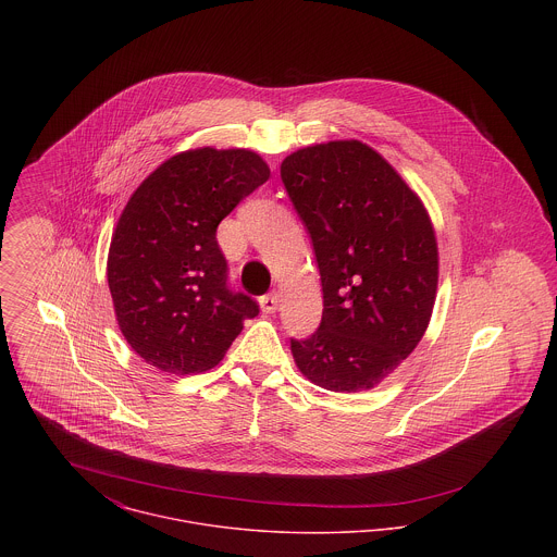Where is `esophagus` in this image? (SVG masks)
<instances>
[{"label": "esophagus", "mask_w": 557, "mask_h": 557, "mask_svg": "<svg viewBox=\"0 0 557 557\" xmlns=\"http://www.w3.org/2000/svg\"><path fill=\"white\" fill-rule=\"evenodd\" d=\"M259 305H261L263 313H276L278 305H281V294L278 292H270L268 296L259 298Z\"/></svg>", "instance_id": "1"}]
</instances>
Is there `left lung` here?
Listing matches in <instances>:
<instances>
[{
	"instance_id": "8db88e82",
	"label": "left lung",
	"mask_w": 557,
	"mask_h": 557,
	"mask_svg": "<svg viewBox=\"0 0 557 557\" xmlns=\"http://www.w3.org/2000/svg\"><path fill=\"white\" fill-rule=\"evenodd\" d=\"M281 180L318 259L323 313L292 338L313 384L332 393L377 386L420 343L435 305L437 242L403 177L362 141L302 148Z\"/></svg>"
}]
</instances>
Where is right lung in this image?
I'll list each match as a JSON object with an SVG mask.
<instances>
[{
  "instance_id": "1",
  "label": "right lung",
  "mask_w": 557,
  "mask_h": 557,
  "mask_svg": "<svg viewBox=\"0 0 557 557\" xmlns=\"http://www.w3.org/2000/svg\"><path fill=\"white\" fill-rule=\"evenodd\" d=\"M270 177L250 150L199 148L152 171L111 238L107 281L128 345L164 373L216 367L259 305L230 285L219 223Z\"/></svg>"
}]
</instances>
